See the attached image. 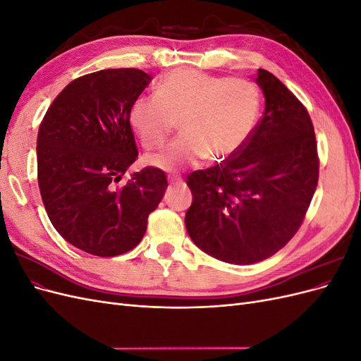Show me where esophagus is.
I'll return each mask as SVG.
<instances>
[{"instance_id": "1", "label": "esophagus", "mask_w": 361, "mask_h": 361, "mask_svg": "<svg viewBox=\"0 0 361 361\" xmlns=\"http://www.w3.org/2000/svg\"><path fill=\"white\" fill-rule=\"evenodd\" d=\"M182 183H183L182 178H170V185H176V187H179Z\"/></svg>"}]
</instances>
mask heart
I'll use <instances>...</instances> for the list:
<instances>
[{
	"label": "heart",
	"instance_id": "heart-1",
	"mask_svg": "<svg viewBox=\"0 0 361 361\" xmlns=\"http://www.w3.org/2000/svg\"><path fill=\"white\" fill-rule=\"evenodd\" d=\"M260 110V92L253 81L180 69L164 76L158 93L135 97L129 125L146 149H158L180 118L183 133L166 152L146 158L149 166L171 171L238 157L255 134Z\"/></svg>",
	"mask_w": 361,
	"mask_h": 361
}]
</instances>
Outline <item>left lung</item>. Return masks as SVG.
Instances as JSON below:
<instances>
[{
    "instance_id": "1",
    "label": "left lung",
    "mask_w": 361,
    "mask_h": 361,
    "mask_svg": "<svg viewBox=\"0 0 361 361\" xmlns=\"http://www.w3.org/2000/svg\"><path fill=\"white\" fill-rule=\"evenodd\" d=\"M264 117L233 159L192 171L185 226L209 256L235 265L265 260L298 232L318 185L319 158L305 106L279 78L259 69Z\"/></svg>"
}]
</instances>
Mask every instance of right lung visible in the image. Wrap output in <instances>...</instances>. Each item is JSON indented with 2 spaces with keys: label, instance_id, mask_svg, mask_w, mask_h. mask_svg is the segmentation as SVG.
I'll return each mask as SVG.
<instances>
[{
  "label": "right lung",
  "instance_id": "add662e5",
  "mask_svg": "<svg viewBox=\"0 0 361 361\" xmlns=\"http://www.w3.org/2000/svg\"><path fill=\"white\" fill-rule=\"evenodd\" d=\"M140 69L80 76L54 99L37 134V180L56 231L85 253L123 255L140 244L167 188L155 167L118 185L137 157L129 108L149 82Z\"/></svg>",
  "mask_w": 361,
  "mask_h": 361
}]
</instances>
